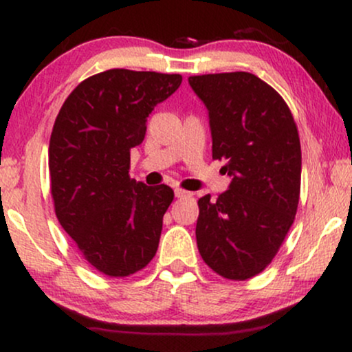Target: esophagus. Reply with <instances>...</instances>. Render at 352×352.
I'll return each mask as SVG.
<instances>
[{"instance_id":"esophagus-1","label":"esophagus","mask_w":352,"mask_h":352,"mask_svg":"<svg viewBox=\"0 0 352 352\" xmlns=\"http://www.w3.org/2000/svg\"><path fill=\"white\" fill-rule=\"evenodd\" d=\"M193 193L192 192H187V190H184V188H175V197L177 199H190V197H192Z\"/></svg>"}]
</instances>
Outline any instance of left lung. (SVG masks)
I'll return each instance as SVG.
<instances>
[{
    "mask_svg": "<svg viewBox=\"0 0 352 352\" xmlns=\"http://www.w3.org/2000/svg\"><path fill=\"white\" fill-rule=\"evenodd\" d=\"M208 109L212 157L232 177L228 190L199 200L197 246L213 272L245 281L272 263L300 201L301 145L292 111L250 72L190 76Z\"/></svg>",
    "mask_w": 352,
    "mask_h": 352,
    "instance_id": "left-lung-1",
    "label": "left lung"
}]
</instances>
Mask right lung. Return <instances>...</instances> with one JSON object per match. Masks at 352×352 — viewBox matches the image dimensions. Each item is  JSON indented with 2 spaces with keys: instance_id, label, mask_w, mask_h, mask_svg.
<instances>
[{
  "instance_id": "add662e5",
  "label": "right lung",
  "mask_w": 352,
  "mask_h": 352,
  "mask_svg": "<svg viewBox=\"0 0 352 352\" xmlns=\"http://www.w3.org/2000/svg\"><path fill=\"white\" fill-rule=\"evenodd\" d=\"M180 84V74L109 69L82 80L56 117L50 140L56 217L84 260L111 278L140 272L159 248L173 190L131 179V148L142 144L153 107Z\"/></svg>"
}]
</instances>
